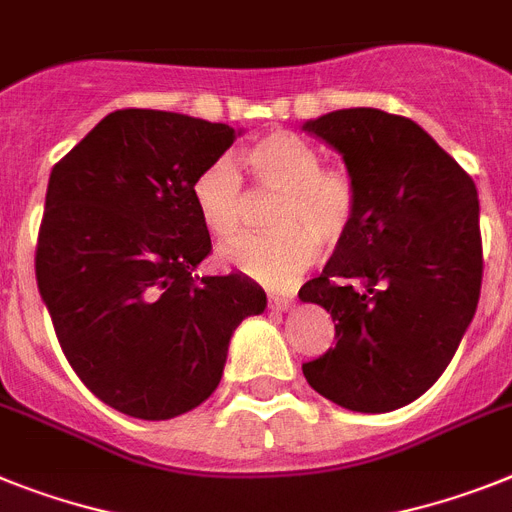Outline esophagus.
Masks as SVG:
<instances>
[{"label":"esophagus","instance_id":"esophagus-1","mask_svg":"<svg viewBox=\"0 0 512 512\" xmlns=\"http://www.w3.org/2000/svg\"><path fill=\"white\" fill-rule=\"evenodd\" d=\"M291 304H294V299H291V296L268 294V309H270V312H286Z\"/></svg>","mask_w":512,"mask_h":512}]
</instances>
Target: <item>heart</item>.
I'll list each match as a JSON object with an SVG mask.
<instances>
[{
	"label": "heart",
	"mask_w": 512,
	"mask_h": 512,
	"mask_svg": "<svg viewBox=\"0 0 512 512\" xmlns=\"http://www.w3.org/2000/svg\"><path fill=\"white\" fill-rule=\"evenodd\" d=\"M249 174L278 192L260 236H239L221 249V263L252 281L281 289L315 265L320 244H338L359 213V187L349 171L322 166L320 150L294 132H270L244 150ZM192 203L205 229L229 239L242 229L244 182L229 156L210 161L192 182Z\"/></svg>",
	"instance_id": "heart-1"
}]
</instances>
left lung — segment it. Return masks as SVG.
I'll return each instance as SVG.
<instances>
[{"label":"left lung","mask_w":512,"mask_h":512,"mask_svg":"<svg viewBox=\"0 0 512 512\" xmlns=\"http://www.w3.org/2000/svg\"><path fill=\"white\" fill-rule=\"evenodd\" d=\"M304 130L343 156L359 213L299 289L336 322V346L302 372L343 409H401L435 385L474 320L484 273L476 184L398 114L341 109Z\"/></svg>","instance_id":"obj_1"}]
</instances>
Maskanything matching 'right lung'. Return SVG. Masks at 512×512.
<instances>
[{
  "mask_svg": "<svg viewBox=\"0 0 512 512\" xmlns=\"http://www.w3.org/2000/svg\"><path fill=\"white\" fill-rule=\"evenodd\" d=\"M229 124L119 109L51 169L36 281L75 375L106 406L171 419L218 388L236 325L265 309L244 278L195 276L210 234L192 182Z\"/></svg>",
  "mask_w": 512,
  "mask_h": 512,
  "instance_id": "right-lung-1",
  "label": "right lung"
}]
</instances>
